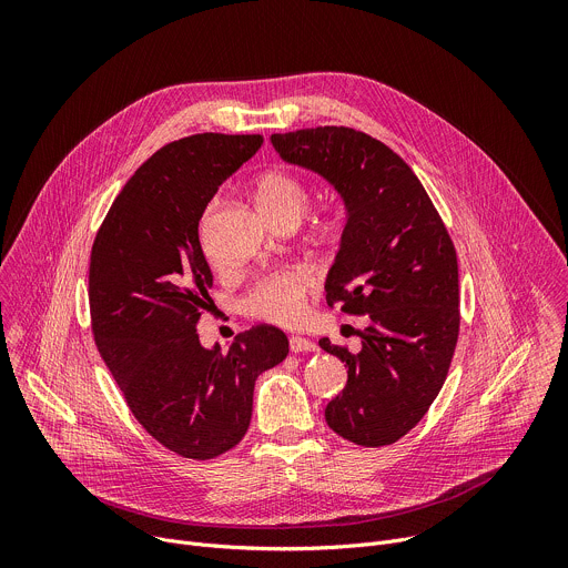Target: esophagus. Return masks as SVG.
I'll return each instance as SVG.
<instances>
[{"label":"esophagus","mask_w":568,"mask_h":568,"mask_svg":"<svg viewBox=\"0 0 568 568\" xmlns=\"http://www.w3.org/2000/svg\"><path fill=\"white\" fill-rule=\"evenodd\" d=\"M290 351L292 353H312L316 351V344L307 337H298V335H292L290 337Z\"/></svg>","instance_id":"obj_1"}]
</instances>
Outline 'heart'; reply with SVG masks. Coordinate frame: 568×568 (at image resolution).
<instances>
[{
    "label": "heart",
    "instance_id": "1",
    "mask_svg": "<svg viewBox=\"0 0 568 568\" xmlns=\"http://www.w3.org/2000/svg\"><path fill=\"white\" fill-rule=\"evenodd\" d=\"M254 193L263 213L278 229L285 224H296L307 211L312 200V193L305 180L285 169L265 171L256 180ZM211 211H213V204L209 206L202 222V240H204V226ZM314 231L323 242H335L344 231V215L335 209L323 211L314 220ZM312 287H314V278L307 270L303 267L278 270L258 278L250 287L245 298H242V307H245L250 316L281 323V326H292V323H296L303 316Z\"/></svg>",
    "mask_w": 568,
    "mask_h": 568
}]
</instances>
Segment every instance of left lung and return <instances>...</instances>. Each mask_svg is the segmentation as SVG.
Wrapping results in <instances>:
<instances>
[{
  "label": "left lung",
  "instance_id": "8db88e82",
  "mask_svg": "<svg viewBox=\"0 0 568 568\" xmlns=\"http://www.w3.org/2000/svg\"><path fill=\"white\" fill-rule=\"evenodd\" d=\"M272 143L344 195L348 222L326 301L371 316L359 353L318 339L348 368L326 423L355 445H393L425 418L456 351L460 294L449 231L407 161L366 132L318 125L272 134Z\"/></svg>",
  "mask_w": 568,
  "mask_h": 568
}]
</instances>
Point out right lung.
I'll return each mask as SVG.
<instances>
[{
	"label": "right lung",
	"instance_id": "obj_1",
	"mask_svg": "<svg viewBox=\"0 0 568 568\" xmlns=\"http://www.w3.org/2000/svg\"><path fill=\"white\" fill-rule=\"evenodd\" d=\"M261 134H191L128 180L97 231L90 316L97 348L139 425L182 458L209 460L250 429L256 377L290 353L261 323L226 353L202 348L211 267L200 220L217 186L261 148Z\"/></svg>",
	"mask_w": 568,
	"mask_h": 568
}]
</instances>
